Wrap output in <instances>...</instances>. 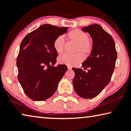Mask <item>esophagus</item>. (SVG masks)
<instances>
[{
  "label": "esophagus",
  "mask_w": 131,
  "mask_h": 131,
  "mask_svg": "<svg viewBox=\"0 0 131 131\" xmlns=\"http://www.w3.org/2000/svg\"><path fill=\"white\" fill-rule=\"evenodd\" d=\"M71 69H72V67H71L68 66V70H71Z\"/></svg>",
  "instance_id": "1"
}]
</instances>
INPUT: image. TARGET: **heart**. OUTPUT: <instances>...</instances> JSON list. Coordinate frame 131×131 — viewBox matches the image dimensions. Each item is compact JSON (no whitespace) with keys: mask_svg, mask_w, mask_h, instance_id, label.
<instances>
[{"mask_svg":"<svg viewBox=\"0 0 131 131\" xmlns=\"http://www.w3.org/2000/svg\"><path fill=\"white\" fill-rule=\"evenodd\" d=\"M69 40L78 43L76 52H80L88 55L90 54L92 50V44L89 39L90 37L88 34L79 29H75L69 32L67 35ZM53 48L58 53H61L64 51L66 43L64 39L62 36H59L53 41ZM84 56L80 52L73 55L64 54L60 56L58 59L59 63L61 64H66L68 66H75L82 62Z\"/></svg>","mask_w":131,"mask_h":131,"instance_id":"heart-1","label":"heart"}]
</instances>
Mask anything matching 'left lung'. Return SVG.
<instances>
[{
	"instance_id": "left-lung-1",
	"label": "left lung",
	"mask_w": 131,
	"mask_h": 131,
	"mask_svg": "<svg viewBox=\"0 0 131 131\" xmlns=\"http://www.w3.org/2000/svg\"><path fill=\"white\" fill-rule=\"evenodd\" d=\"M93 41L90 55L81 68H73L75 75L72 83L78 95L84 99L97 96L111 80L115 67L117 52L112 37L97 24L83 27Z\"/></svg>"
}]
</instances>
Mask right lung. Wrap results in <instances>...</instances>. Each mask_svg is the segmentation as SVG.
<instances>
[{
	"mask_svg": "<svg viewBox=\"0 0 131 131\" xmlns=\"http://www.w3.org/2000/svg\"><path fill=\"white\" fill-rule=\"evenodd\" d=\"M67 29L68 27L45 24L27 34L22 40L16 59L18 79L31 99L43 101L51 97L67 71L66 65L53 66L58 53L53 45L54 40Z\"/></svg>",
	"mask_w": 131,
	"mask_h": 131,
	"instance_id": "1",
	"label": "right lung"
}]
</instances>
